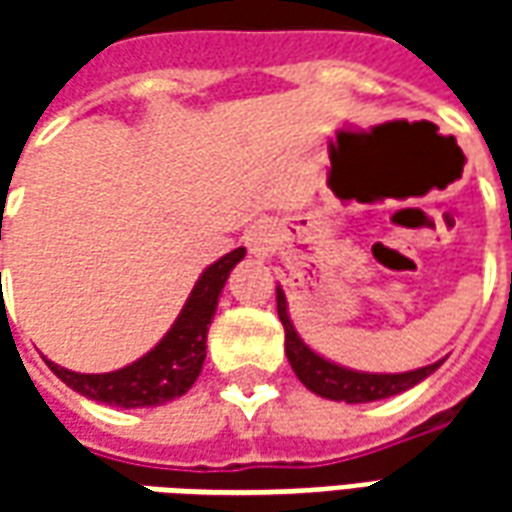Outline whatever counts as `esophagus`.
Instances as JSON below:
<instances>
[{
    "label": "esophagus",
    "mask_w": 512,
    "mask_h": 512,
    "mask_svg": "<svg viewBox=\"0 0 512 512\" xmlns=\"http://www.w3.org/2000/svg\"><path fill=\"white\" fill-rule=\"evenodd\" d=\"M246 246H249V252L252 255H268L271 252V233H268L263 224H255L249 235H246Z\"/></svg>",
    "instance_id": "esophagus-1"
}]
</instances>
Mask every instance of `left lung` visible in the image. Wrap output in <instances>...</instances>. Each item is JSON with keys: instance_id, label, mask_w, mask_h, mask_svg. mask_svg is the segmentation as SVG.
Masks as SVG:
<instances>
[{"instance_id": "left-lung-1", "label": "left lung", "mask_w": 512, "mask_h": 512, "mask_svg": "<svg viewBox=\"0 0 512 512\" xmlns=\"http://www.w3.org/2000/svg\"><path fill=\"white\" fill-rule=\"evenodd\" d=\"M277 312L279 321L285 326V354L293 367V373L299 376V381L310 392L329 400H345V403H373V400H384V397L400 395L414 384H419L422 378H428L441 362H433L428 367H419L411 373H356V370H345L332 362H326L323 356L310 351L307 345L301 343L299 334L293 329V323L288 318V301L285 293L277 288Z\"/></svg>"}]
</instances>
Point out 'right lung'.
Returning <instances> with one entry per match:
<instances>
[{
	"mask_svg": "<svg viewBox=\"0 0 512 512\" xmlns=\"http://www.w3.org/2000/svg\"><path fill=\"white\" fill-rule=\"evenodd\" d=\"M244 255L246 249L238 246L230 255L216 260L211 268H205V274L197 279L186 307L180 310L178 321L172 323L167 337L150 354L136 359L134 365L115 370V373H104V376L71 373L54 362H46V365L51 367L54 376L62 378L79 395L98 400V403H109V406H161L167 400L186 395L205 362V340H208V326L219 304V293L233 266L238 260H244Z\"/></svg>",
	"mask_w": 512,
	"mask_h": 512,
	"instance_id": "add662e5",
	"label": "right lung"
}]
</instances>
